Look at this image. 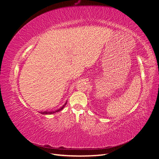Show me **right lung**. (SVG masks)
I'll list each match as a JSON object with an SVG mask.
<instances>
[{
  "mask_svg": "<svg viewBox=\"0 0 159 159\" xmlns=\"http://www.w3.org/2000/svg\"><path fill=\"white\" fill-rule=\"evenodd\" d=\"M66 103H67V101H66V102L64 103V105H63V106H62L61 107H60V109H57V110H56V111H43V112H41V113L42 114H44V115H47V114H54V113H56V112H58V111H61V110H62L64 109V107L66 106Z\"/></svg>",
  "mask_w": 159,
  "mask_h": 159,
  "instance_id": "add662e5",
  "label": "right lung"
}]
</instances>
